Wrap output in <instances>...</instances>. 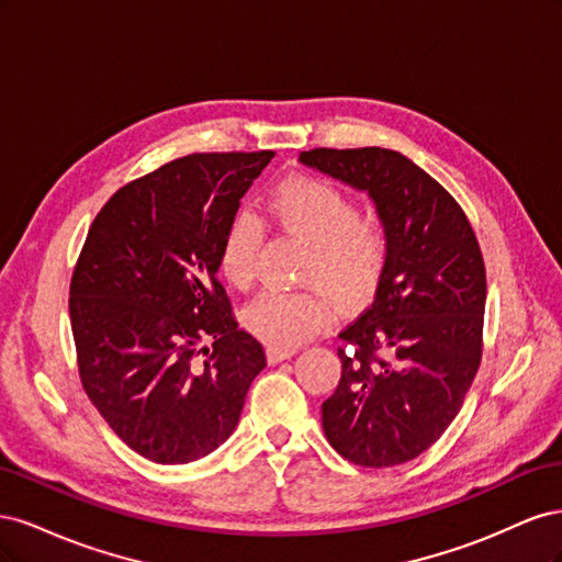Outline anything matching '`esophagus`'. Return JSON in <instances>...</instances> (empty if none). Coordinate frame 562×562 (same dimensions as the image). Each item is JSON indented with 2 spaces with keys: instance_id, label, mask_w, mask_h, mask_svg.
I'll return each mask as SVG.
<instances>
[{
  "instance_id": "obj_1",
  "label": "esophagus",
  "mask_w": 562,
  "mask_h": 562,
  "mask_svg": "<svg viewBox=\"0 0 562 562\" xmlns=\"http://www.w3.org/2000/svg\"><path fill=\"white\" fill-rule=\"evenodd\" d=\"M295 353H297L295 347H279V345H269L267 347L269 363H281L285 359H291V356H295Z\"/></svg>"
}]
</instances>
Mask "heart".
<instances>
[{
    "instance_id": "obj_1",
    "label": "heart",
    "mask_w": 562,
    "mask_h": 562,
    "mask_svg": "<svg viewBox=\"0 0 562 562\" xmlns=\"http://www.w3.org/2000/svg\"><path fill=\"white\" fill-rule=\"evenodd\" d=\"M269 215L310 244L302 279L327 288H269L244 314L246 328L269 345L297 347L316 335L339 304H359L375 293L389 260L391 236L378 215H361L359 203L316 178H285L269 194ZM262 225L255 213L236 211L220 241V271L246 288L258 271Z\"/></svg>"
}]
</instances>
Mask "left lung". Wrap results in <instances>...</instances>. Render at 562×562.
Wrapping results in <instances>:
<instances>
[{
    "label": "left lung",
    "instance_id": "1",
    "mask_svg": "<svg viewBox=\"0 0 562 562\" xmlns=\"http://www.w3.org/2000/svg\"><path fill=\"white\" fill-rule=\"evenodd\" d=\"M304 166L366 192L391 236L370 310L339 333L342 378L323 401L330 446L361 467L411 462L446 434L483 353L485 265L459 203L401 151H302Z\"/></svg>",
    "mask_w": 562,
    "mask_h": 562
}]
</instances>
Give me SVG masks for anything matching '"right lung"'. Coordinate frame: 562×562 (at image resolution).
<instances>
[{"mask_svg": "<svg viewBox=\"0 0 562 562\" xmlns=\"http://www.w3.org/2000/svg\"><path fill=\"white\" fill-rule=\"evenodd\" d=\"M271 159L229 151L166 164L122 187L81 248L70 283L81 384L112 431L157 464L223 446L267 366L262 345L236 326L217 269L225 227Z\"/></svg>", "mask_w": 562, "mask_h": 562, "instance_id": "obj_1", "label": "right lung"}]
</instances>
